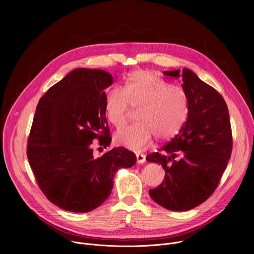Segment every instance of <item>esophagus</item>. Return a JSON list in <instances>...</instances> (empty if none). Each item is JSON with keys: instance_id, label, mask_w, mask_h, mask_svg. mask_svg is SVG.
<instances>
[{"instance_id": "esophagus-1", "label": "esophagus", "mask_w": 254, "mask_h": 254, "mask_svg": "<svg viewBox=\"0 0 254 254\" xmlns=\"http://www.w3.org/2000/svg\"><path fill=\"white\" fill-rule=\"evenodd\" d=\"M135 158H136V163H138V164H143L144 162H146V156H144L143 154H136Z\"/></svg>"}]
</instances>
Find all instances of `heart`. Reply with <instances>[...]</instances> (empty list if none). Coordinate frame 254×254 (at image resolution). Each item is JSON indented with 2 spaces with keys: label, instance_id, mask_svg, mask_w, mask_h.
<instances>
[{
  "label": "heart",
  "instance_id": "b5f03b06",
  "mask_svg": "<svg viewBox=\"0 0 254 254\" xmlns=\"http://www.w3.org/2000/svg\"><path fill=\"white\" fill-rule=\"evenodd\" d=\"M130 106L138 108V123L121 128L115 139L120 146L136 152L146 149L154 136L159 140L175 137L189 116L185 90L172 86L151 71H135L127 78L125 90L116 86L107 92L105 115L115 127L127 123Z\"/></svg>",
  "mask_w": 254,
  "mask_h": 254
}]
</instances>
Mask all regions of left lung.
<instances>
[{
    "label": "left lung",
    "mask_w": 254,
    "mask_h": 254,
    "mask_svg": "<svg viewBox=\"0 0 254 254\" xmlns=\"http://www.w3.org/2000/svg\"><path fill=\"white\" fill-rule=\"evenodd\" d=\"M164 74L182 79L189 116L171 141L147 156L166 173L162 184L149 193L168 210L187 211L205 202L220 183L233 147L229 113L222 95L190 69Z\"/></svg>",
    "instance_id": "1"
}]
</instances>
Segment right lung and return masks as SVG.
I'll return each instance as SVG.
<instances>
[{
    "label": "right lung",
    "mask_w": 254,
    "mask_h": 254,
    "mask_svg": "<svg viewBox=\"0 0 254 254\" xmlns=\"http://www.w3.org/2000/svg\"><path fill=\"white\" fill-rule=\"evenodd\" d=\"M113 81L104 70L74 69L51 86L36 107L28 161L43 194L66 211L84 213L100 206L112 193L116 172L136 161L123 147L93 155L94 139L103 148L112 140L105 91Z\"/></svg>",
    "instance_id": "obj_1"
}]
</instances>
